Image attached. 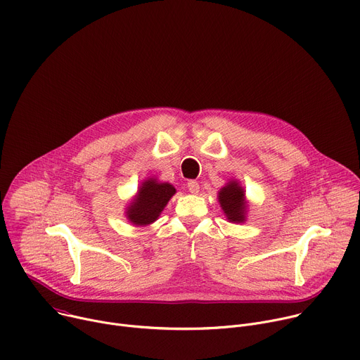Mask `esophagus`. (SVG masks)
Masks as SVG:
<instances>
[{"label": "esophagus", "instance_id": "obj_1", "mask_svg": "<svg viewBox=\"0 0 360 360\" xmlns=\"http://www.w3.org/2000/svg\"><path fill=\"white\" fill-rule=\"evenodd\" d=\"M186 188L191 193H198L200 192V184L197 181H189L186 184Z\"/></svg>", "mask_w": 360, "mask_h": 360}]
</instances>
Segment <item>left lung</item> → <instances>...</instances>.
Returning a JSON list of instances; mask_svg holds the SVG:
<instances>
[{
    "instance_id": "left-lung-1",
    "label": "left lung",
    "mask_w": 360,
    "mask_h": 360,
    "mask_svg": "<svg viewBox=\"0 0 360 360\" xmlns=\"http://www.w3.org/2000/svg\"><path fill=\"white\" fill-rule=\"evenodd\" d=\"M219 204L231 222H243L245 219V202H244V191L236 182H230L219 191Z\"/></svg>"
}]
</instances>
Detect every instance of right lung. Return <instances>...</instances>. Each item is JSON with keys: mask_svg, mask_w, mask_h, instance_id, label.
I'll return each instance as SVG.
<instances>
[{"mask_svg": "<svg viewBox=\"0 0 360 360\" xmlns=\"http://www.w3.org/2000/svg\"><path fill=\"white\" fill-rule=\"evenodd\" d=\"M174 193L175 188L171 184H159L152 178L145 181L139 188L136 200L127 210L129 221L136 225L153 222Z\"/></svg>", "mask_w": 360, "mask_h": 360, "instance_id": "add662e5", "label": "right lung"}]
</instances>
